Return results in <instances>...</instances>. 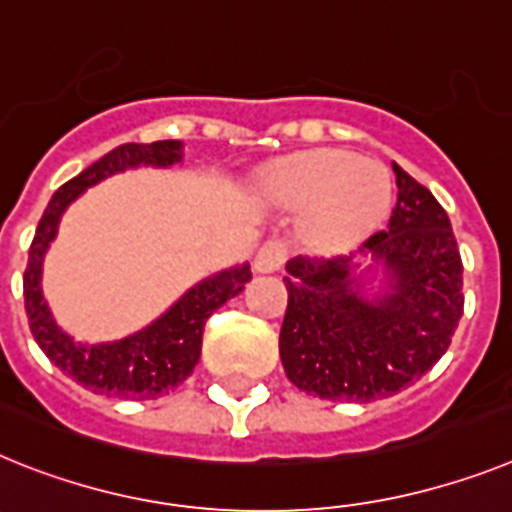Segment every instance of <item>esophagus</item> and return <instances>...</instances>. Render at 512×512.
<instances>
[{
  "instance_id": "1",
  "label": "esophagus",
  "mask_w": 512,
  "mask_h": 512,
  "mask_svg": "<svg viewBox=\"0 0 512 512\" xmlns=\"http://www.w3.org/2000/svg\"><path fill=\"white\" fill-rule=\"evenodd\" d=\"M287 259V248L279 243V240H266L264 246L256 251V259H253V269L261 274L277 272L279 266L285 264Z\"/></svg>"
}]
</instances>
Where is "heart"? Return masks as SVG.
<instances>
[{
    "instance_id": "heart-1",
    "label": "heart",
    "mask_w": 512,
    "mask_h": 512,
    "mask_svg": "<svg viewBox=\"0 0 512 512\" xmlns=\"http://www.w3.org/2000/svg\"><path fill=\"white\" fill-rule=\"evenodd\" d=\"M264 199L277 209L303 212L305 246L339 253L355 248L386 222L393 178L381 160L313 150L279 165L264 181Z\"/></svg>"
}]
</instances>
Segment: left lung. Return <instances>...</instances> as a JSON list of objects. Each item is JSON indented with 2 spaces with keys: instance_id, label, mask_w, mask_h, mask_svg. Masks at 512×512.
<instances>
[{
  "instance_id": "left-lung-1",
  "label": "left lung",
  "mask_w": 512,
  "mask_h": 512,
  "mask_svg": "<svg viewBox=\"0 0 512 512\" xmlns=\"http://www.w3.org/2000/svg\"><path fill=\"white\" fill-rule=\"evenodd\" d=\"M388 230L339 259L287 261L279 357L300 391L388 399L445 355L464 316V264L438 199L401 165ZM381 271L384 285L369 282Z\"/></svg>"
}]
</instances>
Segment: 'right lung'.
I'll list each match as a JSON object with an SVG mask.
<instances>
[{
  "label": "right lung",
  "mask_w": 512,
  "mask_h": 512,
  "mask_svg": "<svg viewBox=\"0 0 512 512\" xmlns=\"http://www.w3.org/2000/svg\"><path fill=\"white\" fill-rule=\"evenodd\" d=\"M183 160V142L163 139L152 144H121L98 163L85 168L51 196L36 238L30 243L28 269L23 277L25 313H28L30 331L36 336L38 347L56 368L80 386L90 388L100 396L116 399L147 401L170 393L194 373L199 355H202L204 323L214 310L227 300L243 292L251 279V266L235 264L222 272L209 274L183 292L163 316L147 323L144 329L116 339V342L87 344L77 342L72 334L61 329L54 313L43 298V259L59 233L61 214L67 212L74 199H80L90 186L106 181L108 176L124 173L131 168H170Z\"/></svg>",
  "instance_id": "1"
}]
</instances>
